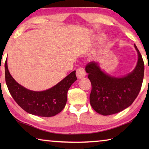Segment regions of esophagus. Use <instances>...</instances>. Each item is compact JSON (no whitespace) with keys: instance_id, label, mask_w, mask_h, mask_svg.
Segmentation results:
<instances>
[{"instance_id":"esophagus-1","label":"esophagus","mask_w":149,"mask_h":149,"mask_svg":"<svg viewBox=\"0 0 149 149\" xmlns=\"http://www.w3.org/2000/svg\"><path fill=\"white\" fill-rule=\"evenodd\" d=\"M85 75H86V73H85L84 68H79L77 69L76 76L78 79H81V78L84 77Z\"/></svg>"}]
</instances>
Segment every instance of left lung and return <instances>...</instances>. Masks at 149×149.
Instances as JSON below:
<instances>
[{"mask_svg":"<svg viewBox=\"0 0 149 149\" xmlns=\"http://www.w3.org/2000/svg\"><path fill=\"white\" fill-rule=\"evenodd\" d=\"M138 61L132 72L122 77L110 76L102 72L99 64L88 63L85 71L91 83L90 104L103 116L116 114L132 105L139 93L144 77L145 65L139 50L135 45Z\"/></svg>","mask_w":149,"mask_h":149,"instance_id":"left-lung-1","label":"left lung"}]
</instances>
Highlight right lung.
I'll list each match as a JSON object with an SVG mask.
<instances>
[{
	"label": "right lung",
	"mask_w": 149,
	"mask_h": 149,
	"mask_svg": "<svg viewBox=\"0 0 149 149\" xmlns=\"http://www.w3.org/2000/svg\"><path fill=\"white\" fill-rule=\"evenodd\" d=\"M4 66L5 80L12 98L26 112L41 117L54 116L64 109L67 102L68 91L77 80L74 71L50 89L33 91L15 81L8 71L7 59Z\"/></svg>",
	"instance_id": "right-lung-1"
}]
</instances>
